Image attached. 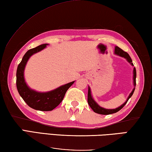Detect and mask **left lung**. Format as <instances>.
<instances>
[{
  "instance_id": "8db88e82",
  "label": "left lung",
  "mask_w": 152,
  "mask_h": 152,
  "mask_svg": "<svg viewBox=\"0 0 152 152\" xmlns=\"http://www.w3.org/2000/svg\"><path fill=\"white\" fill-rule=\"evenodd\" d=\"M114 53L115 55H119L120 57H124L125 59H126L127 61H128L130 64H131L132 66H133V64H132V59L131 58V57L129 56V55L126 52L124 51L123 50L120 49V47H115V51H114ZM136 76H137V74H136V69L135 67H134L133 69V83H134V87L133 88V90L132 91V92L130 93L129 96L127 98V99L126 102H125L123 104L120 105V107L115 108V109H105V108L100 107L99 105L97 103L95 102V100L93 99V98L92 97V95H91V88L90 87L88 86V103L89 105V106L91 107V109H92L94 112L95 113H97V114H103V115H108V114H114V113H116L120 111V110L122 109V107H123L125 105H126V103L128 102L129 99L131 97V96L132 95V94H133L134 91V89H135V86H136Z\"/></svg>"
}]
</instances>
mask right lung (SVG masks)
Masks as SVG:
<instances>
[{
	"instance_id": "add662e5",
	"label": "right lung",
	"mask_w": 152,
	"mask_h": 152,
	"mask_svg": "<svg viewBox=\"0 0 152 152\" xmlns=\"http://www.w3.org/2000/svg\"><path fill=\"white\" fill-rule=\"evenodd\" d=\"M47 44H43L28 50L18 65L16 73V86L18 93L28 106L40 111H51L62 102L66 91L74 81L46 93H40L29 88L24 79V69L30 57L44 49Z\"/></svg>"
}]
</instances>
